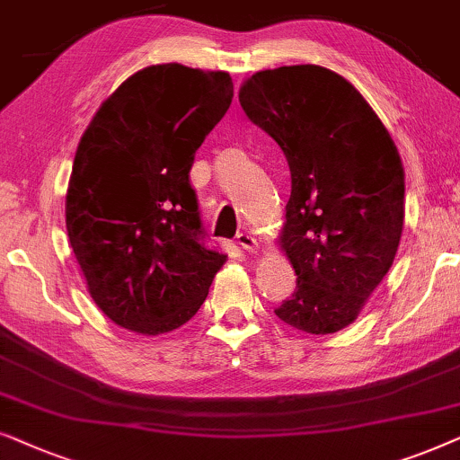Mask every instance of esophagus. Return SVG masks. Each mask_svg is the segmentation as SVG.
Listing matches in <instances>:
<instances>
[{"mask_svg": "<svg viewBox=\"0 0 460 460\" xmlns=\"http://www.w3.org/2000/svg\"><path fill=\"white\" fill-rule=\"evenodd\" d=\"M237 243L246 250V252H256V248H259V242H256V237L252 234H248V231H242V234H237Z\"/></svg>", "mask_w": 460, "mask_h": 460, "instance_id": "34e87169", "label": "esophagus"}]
</instances>
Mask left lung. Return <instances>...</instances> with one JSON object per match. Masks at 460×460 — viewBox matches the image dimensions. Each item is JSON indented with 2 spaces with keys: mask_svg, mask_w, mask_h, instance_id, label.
<instances>
[{
  "mask_svg": "<svg viewBox=\"0 0 460 460\" xmlns=\"http://www.w3.org/2000/svg\"><path fill=\"white\" fill-rule=\"evenodd\" d=\"M240 105L290 168L281 248L296 290L275 315L309 334L339 332L394 265L406 189L400 153L364 96L326 66L254 73Z\"/></svg>",
  "mask_w": 460,
  "mask_h": 460,
  "instance_id": "1",
  "label": "left lung"
}]
</instances>
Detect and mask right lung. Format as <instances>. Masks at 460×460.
Wrapping results in <instances>:
<instances>
[{"label": "right lung", "instance_id": "obj_1", "mask_svg": "<svg viewBox=\"0 0 460 460\" xmlns=\"http://www.w3.org/2000/svg\"><path fill=\"white\" fill-rule=\"evenodd\" d=\"M231 98L229 73L153 65L102 102L79 140L66 234L90 296L121 328H181L225 265L204 243L189 172Z\"/></svg>", "mask_w": 460, "mask_h": 460}]
</instances>
